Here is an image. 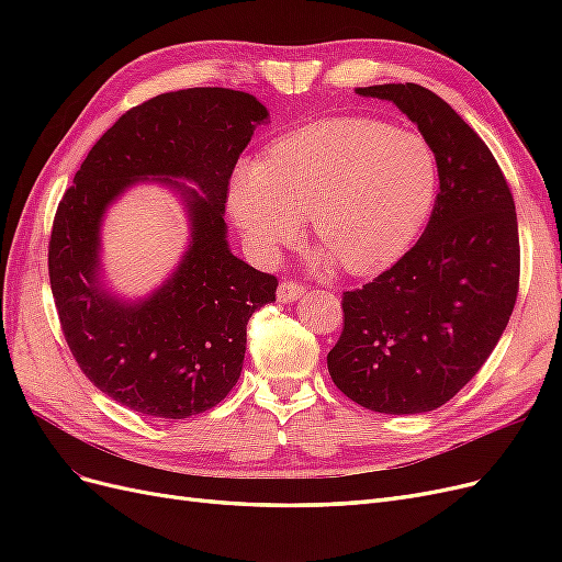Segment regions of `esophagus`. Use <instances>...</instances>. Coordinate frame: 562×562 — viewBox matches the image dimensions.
<instances>
[{
	"instance_id": "esophagus-1",
	"label": "esophagus",
	"mask_w": 562,
	"mask_h": 562,
	"mask_svg": "<svg viewBox=\"0 0 562 562\" xmlns=\"http://www.w3.org/2000/svg\"><path fill=\"white\" fill-rule=\"evenodd\" d=\"M304 293V288L295 281H281L279 283V291H277V300L283 302V304H291L295 302L300 295Z\"/></svg>"
}]
</instances>
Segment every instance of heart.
Instances as JSON below:
<instances>
[{
	"instance_id": "obj_1",
	"label": "heart",
	"mask_w": 562,
	"mask_h": 562,
	"mask_svg": "<svg viewBox=\"0 0 562 562\" xmlns=\"http://www.w3.org/2000/svg\"><path fill=\"white\" fill-rule=\"evenodd\" d=\"M438 190L431 145L375 119L339 116L304 126L241 161L227 201L246 246L262 265L293 248L310 217L323 248L316 267L342 262L366 277L394 265L429 220Z\"/></svg>"
}]
</instances>
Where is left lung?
Returning a JSON list of instances; mask_svg holds the SVG:
<instances>
[{
	"label": "left lung",
	"mask_w": 562,
	"mask_h": 562,
	"mask_svg": "<svg viewBox=\"0 0 562 562\" xmlns=\"http://www.w3.org/2000/svg\"><path fill=\"white\" fill-rule=\"evenodd\" d=\"M356 93L394 103L436 155L438 196L422 239L342 297L345 330L328 353L337 389L372 413L436 411L497 347L520 274L516 206L487 145L419 83Z\"/></svg>",
	"instance_id": "left-lung-1"
}]
</instances>
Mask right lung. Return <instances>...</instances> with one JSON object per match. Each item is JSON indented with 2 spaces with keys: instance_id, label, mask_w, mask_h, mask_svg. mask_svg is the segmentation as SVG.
Returning a JSON list of instances; mask_svg holds the SVG:
<instances>
[{
  "instance_id": "add662e5",
  "label": "right lung",
  "mask_w": 562,
  "mask_h": 562,
  "mask_svg": "<svg viewBox=\"0 0 562 562\" xmlns=\"http://www.w3.org/2000/svg\"><path fill=\"white\" fill-rule=\"evenodd\" d=\"M265 124L267 108L244 91L161 93L119 116L60 201L48 277L65 339L83 375L135 413H206L241 378L248 318L274 302L279 283L229 250L225 203L234 166ZM138 181L181 199L191 239L159 289L126 301L104 283L99 232L111 203Z\"/></svg>"
}]
</instances>
